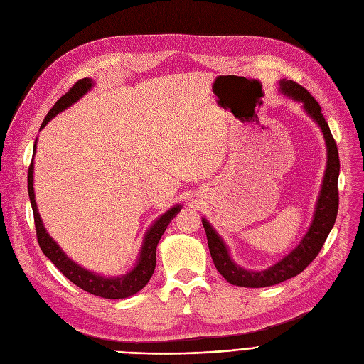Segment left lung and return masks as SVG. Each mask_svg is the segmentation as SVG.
I'll use <instances>...</instances> for the list:
<instances>
[{"mask_svg":"<svg viewBox=\"0 0 364 364\" xmlns=\"http://www.w3.org/2000/svg\"><path fill=\"white\" fill-rule=\"evenodd\" d=\"M279 85H281V91L285 95L294 98L297 102H302L305 111L310 114L311 118H314V121L318 126H321L326 141L328 165H326L321 197H318L317 200L314 220L310 229H308L306 235L302 238L301 245L297 246L293 252H290L289 255L284 259H281L278 264H274L273 267H269L261 272H252V270H245L238 267L237 264L230 259L222 238L215 234V230L205 218L202 220L206 238H208V247H209V252H211L215 269L228 282L240 285V287H250V289L270 287V285L287 281L296 277V274H299L301 272H304L323 247L326 237L329 235V232H331V229L336 223L337 211H338V188H337V181H338V173H340L338 150L326 119L322 115V109L316 102V98L299 83L282 79Z\"/></svg>","mask_w":364,"mask_h":364,"instance_id":"1","label":"left lung"}]
</instances>
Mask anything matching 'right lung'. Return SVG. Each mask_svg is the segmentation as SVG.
Instances as JSON below:
<instances>
[{
    "label": "right lung",
    "mask_w": 364,
    "mask_h": 364,
    "mask_svg": "<svg viewBox=\"0 0 364 364\" xmlns=\"http://www.w3.org/2000/svg\"><path fill=\"white\" fill-rule=\"evenodd\" d=\"M91 86H92V82L90 79H80L79 82L74 83L70 87V91L67 94H63L50 109L46 119L42 121L41 129L43 126H47V123L53 117H56L59 112L63 111V109H67L68 106H71L73 103L79 100L83 94L87 92V90H91ZM35 150H36V144H35ZM27 185H28V197H30L31 209H33V217H35V228H36L39 247L43 253H46V257L54 264V266L63 273V277H67L73 284H75L77 287H80L82 290L95 296L105 297V299H124V297L135 294L141 289L146 287L156 267V246L159 243L162 234L165 232V228H167L168 223L171 222V218L181 211L179 205L173 206L167 213L162 214L161 218L156 220L155 225L150 228V230L144 238V245H142L138 264L134 270L118 278H105V277H98V274L92 272H87L80 266H77L75 262H73L67 255H65V253L60 250V247L54 243V240L47 234V230L43 228L42 220L39 217L36 200H35V191H33V161L30 162V167H28Z\"/></svg>",
    "instance_id": "right-lung-1"
}]
</instances>
